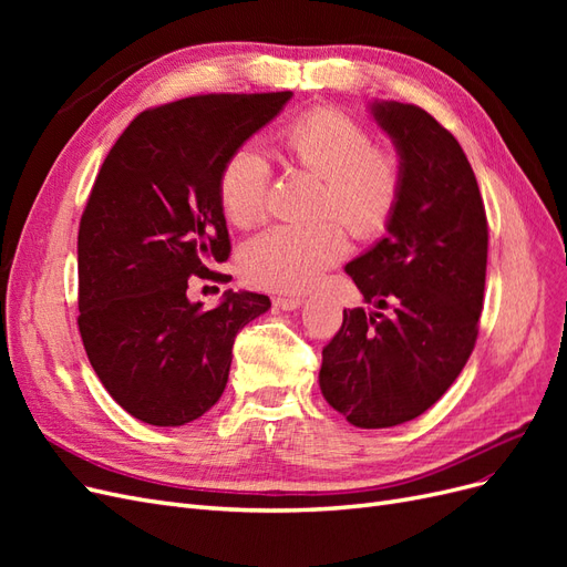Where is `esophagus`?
Masks as SVG:
<instances>
[{
	"label": "esophagus",
	"instance_id": "esophagus-1",
	"mask_svg": "<svg viewBox=\"0 0 567 567\" xmlns=\"http://www.w3.org/2000/svg\"><path fill=\"white\" fill-rule=\"evenodd\" d=\"M302 305V298H274V307H279L284 312H293Z\"/></svg>",
	"mask_w": 567,
	"mask_h": 567
}]
</instances>
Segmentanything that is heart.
Instances as JSON below:
<instances>
[{
  "label": "heart",
  "instance_id": "heart-1",
  "mask_svg": "<svg viewBox=\"0 0 567 567\" xmlns=\"http://www.w3.org/2000/svg\"><path fill=\"white\" fill-rule=\"evenodd\" d=\"M281 148L296 165L321 177L317 215H333L357 238L385 231L402 196V169L392 153L375 148L371 134L346 113L315 109L288 123ZM271 167L255 144L236 148L219 173V205L236 227L262 219ZM348 238L331 219L315 225H277L244 246V277L271 290H302L336 265Z\"/></svg>",
  "mask_w": 567,
  "mask_h": 567
}]
</instances>
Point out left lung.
<instances>
[{
	"label": "left lung",
	"instance_id": "obj_1",
	"mask_svg": "<svg viewBox=\"0 0 567 567\" xmlns=\"http://www.w3.org/2000/svg\"><path fill=\"white\" fill-rule=\"evenodd\" d=\"M369 111L400 156L402 196L388 234L346 265L375 310L342 312L319 388L352 425L392 427L431 409L475 348L487 217L466 153L431 113L379 99Z\"/></svg>",
	"mask_w": 567,
	"mask_h": 567
}]
</instances>
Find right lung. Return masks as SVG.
Wrapping results in <instances>:
<instances>
[{"mask_svg":"<svg viewBox=\"0 0 567 567\" xmlns=\"http://www.w3.org/2000/svg\"><path fill=\"white\" fill-rule=\"evenodd\" d=\"M293 92L205 94L144 111L113 144L80 219V336L127 414L175 427L200 419L229 381L236 333L271 302L227 290L213 310L188 279H225L229 231L219 173Z\"/></svg>","mask_w":567,"mask_h":567,"instance_id":"right-lung-1","label":"right lung"}]
</instances>
